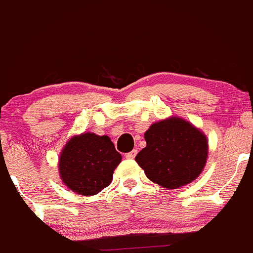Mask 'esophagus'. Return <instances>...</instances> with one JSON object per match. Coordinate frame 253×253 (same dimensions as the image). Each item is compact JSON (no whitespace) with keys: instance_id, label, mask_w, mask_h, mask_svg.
<instances>
[{"instance_id":"esophagus-1","label":"esophagus","mask_w":253,"mask_h":253,"mask_svg":"<svg viewBox=\"0 0 253 253\" xmlns=\"http://www.w3.org/2000/svg\"><path fill=\"white\" fill-rule=\"evenodd\" d=\"M136 154H137V149H133V151L126 153V158L127 159H133L134 157H136Z\"/></svg>"}]
</instances>
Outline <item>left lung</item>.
I'll return each instance as SVG.
<instances>
[{
  "mask_svg": "<svg viewBox=\"0 0 253 253\" xmlns=\"http://www.w3.org/2000/svg\"><path fill=\"white\" fill-rule=\"evenodd\" d=\"M147 146L136 162L153 183L178 189L202 174L209 154L204 132L192 122L171 116L154 122L144 133Z\"/></svg>",
  "mask_w": 253,
  "mask_h": 253,
  "instance_id": "1",
  "label": "left lung"
}]
</instances>
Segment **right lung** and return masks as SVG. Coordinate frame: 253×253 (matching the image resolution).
Masks as SVG:
<instances>
[{
	"instance_id": "right-lung-1",
	"label": "right lung",
	"mask_w": 253,
	"mask_h": 253,
	"mask_svg": "<svg viewBox=\"0 0 253 253\" xmlns=\"http://www.w3.org/2000/svg\"><path fill=\"white\" fill-rule=\"evenodd\" d=\"M121 159L109 136L84 132L73 136L61 149L59 176L70 190L90 197L110 185Z\"/></svg>"
}]
</instances>
